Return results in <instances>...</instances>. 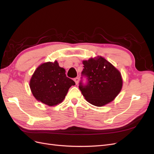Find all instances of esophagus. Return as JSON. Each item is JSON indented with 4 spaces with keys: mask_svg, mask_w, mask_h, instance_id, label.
<instances>
[{
    "mask_svg": "<svg viewBox=\"0 0 154 154\" xmlns=\"http://www.w3.org/2000/svg\"><path fill=\"white\" fill-rule=\"evenodd\" d=\"M74 82H75L76 84H78V82H79V78H78V77L75 78L74 79Z\"/></svg>",
    "mask_w": 154,
    "mask_h": 154,
    "instance_id": "esophagus-1",
    "label": "esophagus"
}]
</instances>
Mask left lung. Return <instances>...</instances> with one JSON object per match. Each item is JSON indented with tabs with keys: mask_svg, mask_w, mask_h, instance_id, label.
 <instances>
[{
	"mask_svg": "<svg viewBox=\"0 0 154 154\" xmlns=\"http://www.w3.org/2000/svg\"><path fill=\"white\" fill-rule=\"evenodd\" d=\"M82 80L79 88L86 100L97 106H103L114 100L122 90L121 73L112 65L101 57L83 62ZM86 82H82V78Z\"/></svg>",
	"mask_w": 154,
	"mask_h": 154,
	"instance_id": "1",
	"label": "left lung"
}]
</instances>
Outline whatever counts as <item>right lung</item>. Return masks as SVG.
I'll return each instance as SVG.
<instances>
[{"label": "right lung", "mask_w": 154, "mask_h": 154, "mask_svg": "<svg viewBox=\"0 0 154 154\" xmlns=\"http://www.w3.org/2000/svg\"><path fill=\"white\" fill-rule=\"evenodd\" d=\"M75 85L66 76V71L57 62L44 63L36 69L30 80V88L35 98L49 106L62 102L69 88Z\"/></svg>", "instance_id": "add662e5"}]
</instances>
